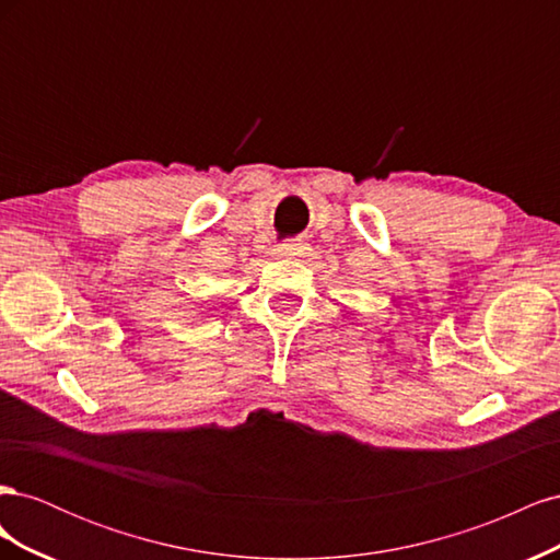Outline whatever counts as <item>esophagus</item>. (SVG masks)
<instances>
[{"label": "esophagus", "mask_w": 560, "mask_h": 560, "mask_svg": "<svg viewBox=\"0 0 560 560\" xmlns=\"http://www.w3.org/2000/svg\"><path fill=\"white\" fill-rule=\"evenodd\" d=\"M278 249H280L282 254H303V249H306V245H303L301 241H284Z\"/></svg>", "instance_id": "1"}]
</instances>
